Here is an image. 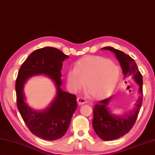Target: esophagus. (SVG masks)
Masks as SVG:
<instances>
[{"label":"esophagus","instance_id":"1","mask_svg":"<svg viewBox=\"0 0 155 155\" xmlns=\"http://www.w3.org/2000/svg\"><path fill=\"white\" fill-rule=\"evenodd\" d=\"M77 104H78V105H83V104H86L87 103V101L84 99H83V98H82V97H78V98H77Z\"/></svg>","mask_w":155,"mask_h":155}]
</instances>
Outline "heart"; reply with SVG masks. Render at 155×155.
Listing matches in <instances>:
<instances>
[{
  "label": "heart",
  "mask_w": 155,
  "mask_h": 155,
  "mask_svg": "<svg viewBox=\"0 0 155 155\" xmlns=\"http://www.w3.org/2000/svg\"><path fill=\"white\" fill-rule=\"evenodd\" d=\"M120 76L118 66L104 58L89 56L80 60L66 76L70 90L77 92L84 86L90 96L101 99L116 87Z\"/></svg>",
  "instance_id": "heart-1"
}]
</instances>
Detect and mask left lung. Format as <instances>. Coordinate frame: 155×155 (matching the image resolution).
Masks as SVG:
<instances>
[{"label":"left lung","mask_w":155,"mask_h":155,"mask_svg":"<svg viewBox=\"0 0 155 155\" xmlns=\"http://www.w3.org/2000/svg\"><path fill=\"white\" fill-rule=\"evenodd\" d=\"M101 50L112 51L120 64L124 77H131L139 87L140 96L134 108L128 114L116 115L112 113L109 105L113 96L97 103L94 107L93 127L95 133L102 140H113L127 134L136 122L142 102V77L134 60L130 56L110 46L104 47Z\"/></svg>","instance_id":"8db88e82"}]
</instances>
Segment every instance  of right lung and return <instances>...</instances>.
Wrapping results in <instances>:
<instances>
[{
    "label": "right lung",
    "instance_id": "obj_1",
    "mask_svg": "<svg viewBox=\"0 0 155 155\" xmlns=\"http://www.w3.org/2000/svg\"><path fill=\"white\" fill-rule=\"evenodd\" d=\"M68 55L52 47L36 50L23 63L15 84L17 107L21 117L33 134L48 140H55L65 134L77 110L76 96L61 88L62 62ZM45 75L53 81L56 97L48 107L36 110L26 102L24 86L30 77Z\"/></svg>",
    "mask_w": 155,
    "mask_h": 155
}]
</instances>
